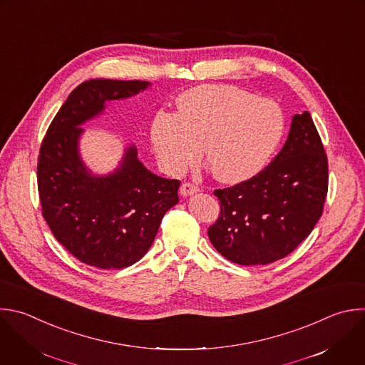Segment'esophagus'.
I'll return each mask as SVG.
<instances>
[{"label":"esophagus","instance_id":"34e87169","mask_svg":"<svg viewBox=\"0 0 365 365\" xmlns=\"http://www.w3.org/2000/svg\"><path fill=\"white\" fill-rule=\"evenodd\" d=\"M179 192H180V195H182V196H185V197H186V196H190V195L197 193V192H199V187H197L196 185H193V183L185 182V183H182V186H180Z\"/></svg>","mask_w":365,"mask_h":365}]
</instances>
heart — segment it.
Wrapping results in <instances>:
<instances>
[{
    "instance_id": "obj_1",
    "label": "heart",
    "mask_w": 365,
    "mask_h": 365,
    "mask_svg": "<svg viewBox=\"0 0 365 365\" xmlns=\"http://www.w3.org/2000/svg\"><path fill=\"white\" fill-rule=\"evenodd\" d=\"M179 113L159 111L150 140L163 168L180 173L202 152L213 176L226 183L257 175L278 148L285 120L277 103L229 84L185 91Z\"/></svg>"
}]
</instances>
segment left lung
<instances>
[{
  "instance_id": "8db88e82",
  "label": "left lung",
  "mask_w": 365,
  "mask_h": 365,
  "mask_svg": "<svg viewBox=\"0 0 365 365\" xmlns=\"http://www.w3.org/2000/svg\"><path fill=\"white\" fill-rule=\"evenodd\" d=\"M328 160L308 111L292 117L288 139L257 176L216 189L220 215L209 226L212 245L239 265H267L289 255L322 215Z\"/></svg>"
}]
</instances>
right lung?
Here are the masks:
<instances>
[{"mask_svg":"<svg viewBox=\"0 0 365 365\" xmlns=\"http://www.w3.org/2000/svg\"><path fill=\"white\" fill-rule=\"evenodd\" d=\"M149 86L108 78L81 83L60 107L40 148L37 183L43 216L73 257L96 268L120 269L142 259L162 217L179 202L180 182L148 170L133 145L106 176L93 175L78 152L81 125L101 114L106 101L132 97Z\"/></svg>","mask_w":365,"mask_h":365,"instance_id":"add662e5","label":"right lung"}]
</instances>
